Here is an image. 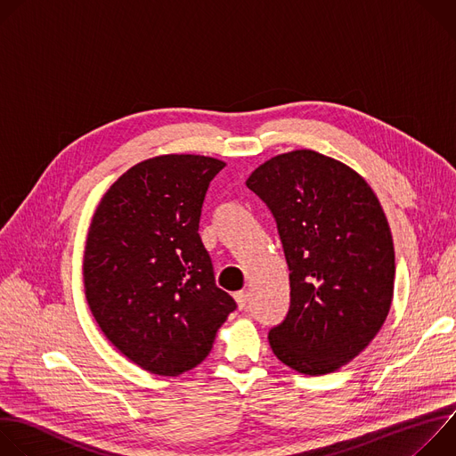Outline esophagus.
Returning <instances> with one entry per match:
<instances>
[{"mask_svg": "<svg viewBox=\"0 0 456 456\" xmlns=\"http://www.w3.org/2000/svg\"><path fill=\"white\" fill-rule=\"evenodd\" d=\"M234 299H236V303H238V308L243 310V308L247 306V303H248V292H236V294H234Z\"/></svg>", "mask_w": 456, "mask_h": 456, "instance_id": "1", "label": "esophagus"}]
</instances>
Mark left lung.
I'll return each instance as SVG.
<instances>
[{"label":"left lung","instance_id":"obj_1","mask_svg":"<svg viewBox=\"0 0 456 456\" xmlns=\"http://www.w3.org/2000/svg\"><path fill=\"white\" fill-rule=\"evenodd\" d=\"M247 187L271 209L290 271V308L271 348L299 373L336 371L370 345L394 299V240L375 192L312 150L267 160Z\"/></svg>","mask_w":456,"mask_h":456}]
</instances>
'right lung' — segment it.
I'll list each match as a JSON object with an SVG mask.
<instances>
[{"label":"right lung","instance_id":"right-lung-1","mask_svg":"<svg viewBox=\"0 0 456 456\" xmlns=\"http://www.w3.org/2000/svg\"><path fill=\"white\" fill-rule=\"evenodd\" d=\"M225 167L162 155L127 169L102 197L86 240L85 294L110 343L146 371L176 377L200 364L236 310L216 287L199 224Z\"/></svg>","mask_w":456,"mask_h":456}]
</instances>
